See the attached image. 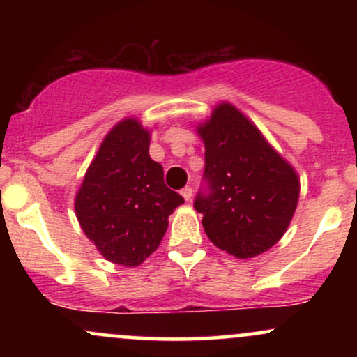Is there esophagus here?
Returning <instances> with one entry per match:
<instances>
[{
    "instance_id": "34e87169",
    "label": "esophagus",
    "mask_w": 357,
    "mask_h": 357,
    "mask_svg": "<svg viewBox=\"0 0 357 357\" xmlns=\"http://www.w3.org/2000/svg\"><path fill=\"white\" fill-rule=\"evenodd\" d=\"M181 196H183L184 199H186V202H190L191 196H192V188H191V186L183 188V190H181Z\"/></svg>"
}]
</instances>
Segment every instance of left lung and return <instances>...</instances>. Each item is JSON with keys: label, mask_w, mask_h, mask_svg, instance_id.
Returning a JSON list of instances; mask_svg holds the SVG:
<instances>
[{"label": "left lung", "mask_w": 357, "mask_h": 357, "mask_svg": "<svg viewBox=\"0 0 357 357\" xmlns=\"http://www.w3.org/2000/svg\"><path fill=\"white\" fill-rule=\"evenodd\" d=\"M204 142V178L198 195L208 238L236 258H253L284 236L301 192L297 171L268 144L260 129L230 102L196 126Z\"/></svg>", "instance_id": "1"}]
</instances>
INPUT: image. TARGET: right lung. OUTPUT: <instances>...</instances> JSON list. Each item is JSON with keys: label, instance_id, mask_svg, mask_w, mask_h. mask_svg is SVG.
<instances>
[{"label": "right lung", "instance_id": "1", "mask_svg": "<svg viewBox=\"0 0 357 357\" xmlns=\"http://www.w3.org/2000/svg\"><path fill=\"white\" fill-rule=\"evenodd\" d=\"M149 142L151 130L139 119H122L104 137L75 195L85 236L105 260L124 267H137L153 255L167 218L184 203L165 184Z\"/></svg>", "mask_w": 357, "mask_h": 357}]
</instances>
